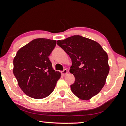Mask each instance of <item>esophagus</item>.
<instances>
[{"mask_svg": "<svg viewBox=\"0 0 126 126\" xmlns=\"http://www.w3.org/2000/svg\"><path fill=\"white\" fill-rule=\"evenodd\" d=\"M67 73H68V70H67L66 69H64L63 70V71H61V74L63 76L66 75Z\"/></svg>", "mask_w": 126, "mask_h": 126, "instance_id": "esophagus-1", "label": "esophagus"}]
</instances>
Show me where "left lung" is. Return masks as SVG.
Masks as SVG:
<instances>
[{"label":"left lung","instance_id":"left-lung-1","mask_svg":"<svg viewBox=\"0 0 126 126\" xmlns=\"http://www.w3.org/2000/svg\"><path fill=\"white\" fill-rule=\"evenodd\" d=\"M57 44L72 60L70 73L75 77L70 85L72 92L84 100L99 94L110 71L107 53L100 45L80 35L57 41Z\"/></svg>","mask_w":126,"mask_h":126}]
</instances>
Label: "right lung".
I'll return each instance as SVG.
<instances>
[{
	"instance_id": "1",
	"label": "right lung",
	"mask_w": 126,
	"mask_h": 126,
	"mask_svg": "<svg viewBox=\"0 0 126 126\" xmlns=\"http://www.w3.org/2000/svg\"><path fill=\"white\" fill-rule=\"evenodd\" d=\"M56 45L55 40L37 38L17 51L13 60V73L20 89L29 97H47L61 77V73L55 71L49 58Z\"/></svg>"
}]
</instances>
